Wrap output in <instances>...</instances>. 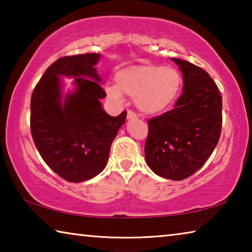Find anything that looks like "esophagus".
<instances>
[{"mask_svg":"<svg viewBox=\"0 0 252 252\" xmlns=\"http://www.w3.org/2000/svg\"><path fill=\"white\" fill-rule=\"evenodd\" d=\"M135 117H136V114L133 112V111L127 110V112H126V118L129 119V120H131V119H134Z\"/></svg>","mask_w":252,"mask_h":252,"instance_id":"obj_1","label":"esophagus"}]
</instances>
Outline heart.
Here are the masks:
<instances>
[{
  "label": "heart",
  "mask_w": 252,
  "mask_h": 252,
  "mask_svg": "<svg viewBox=\"0 0 252 252\" xmlns=\"http://www.w3.org/2000/svg\"><path fill=\"white\" fill-rule=\"evenodd\" d=\"M117 87H106L110 100L120 102L122 93L135 97L141 112L157 114L170 106L181 89L182 76L171 66L146 64L122 70L116 76Z\"/></svg>",
  "instance_id": "1"
}]
</instances>
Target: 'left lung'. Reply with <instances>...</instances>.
<instances>
[{"mask_svg": "<svg viewBox=\"0 0 252 252\" xmlns=\"http://www.w3.org/2000/svg\"><path fill=\"white\" fill-rule=\"evenodd\" d=\"M183 74V93L173 109L148 120L147 163L158 176L183 180L215 150L222 126V97L202 67L172 59Z\"/></svg>", "mask_w": 252, "mask_h": 252, "instance_id": "8db88e82", "label": "left lung"}]
</instances>
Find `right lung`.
<instances>
[{"label": "right lung", "mask_w": 252, "mask_h": 252, "mask_svg": "<svg viewBox=\"0 0 252 252\" xmlns=\"http://www.w3.org/2000/svg\"><path fill=\"white\" fill-rule=\"evenodd\" d=\"M100 55L85 53L53 62L31 96V133L42 159L69 182L89 180L104 169L111 143L126 122V111L111 117L100 100L106 96L96 74ZM76 78L77 91L61 103L59 75Z\"/></svg>", "instance_id": "right-lung-1"}]
</instances>
